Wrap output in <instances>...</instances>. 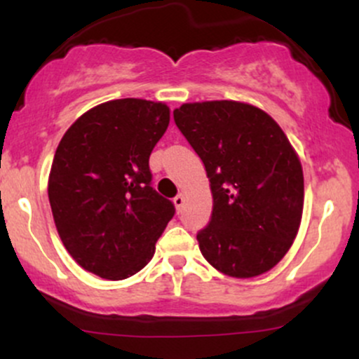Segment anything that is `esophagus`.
<instances>
[{"mask_svg": "<svg viewBox=\"0 0 359 359\" xmlns=\"http://www.w3.org/2000/svg\"><path fill=\"white\" fill-rule=\"evenodd\" d=\"M184 203H185V197L182 196V194H179V196H175V197H174V204H175L177 211H179V212H180V209H182Z\"/></svg>", "mask_w": 359, "mask_h": 359, "instance_id": "1", "label": "esophagus"}]
</instances>
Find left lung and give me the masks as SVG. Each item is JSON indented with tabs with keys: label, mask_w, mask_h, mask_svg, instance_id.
Masks as SVG:
<instances>
[{
	"label": "left lung",
	"mask_w": 359,
	"mask_h": 359,
	"mask_svg": "<svg viewBox=\"0 0 359 359\" xmlns=\"http://www.w3.org/2000/svg\"><path fill=\"white\" fill-rule=\"evenodd\" d=\"M174 119L211 182V221L197 233L203 257L236 278L273 269L297 236L304 209L302 165L282 128L238 101L189 102Z\"/></svg>",
	"instance_id": "obj_1"
}]
</instances>
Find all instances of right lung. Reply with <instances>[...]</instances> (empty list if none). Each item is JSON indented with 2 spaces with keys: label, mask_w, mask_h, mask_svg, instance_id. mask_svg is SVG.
I'll list each match as a JSON object with an SVG mask.
<instances>
[{
  "label": "right lung",
  "mask_w": 359,
  "mask_h": 359,
  "mask_svg": "<svg viewBox=\"0 0 359 359\" xmlns=\"http://www.w3.org/2000/svg\"><path fill=\"white\" fill-rule=\"evenodd\" d=\"M163 102L114 100L89 109L65 131L48 175V201L65 250L106 280L135 275L174 217L151 187V150L165 133Z\"/></svg>",
  "instance_id": "1"
}]
</instances>
